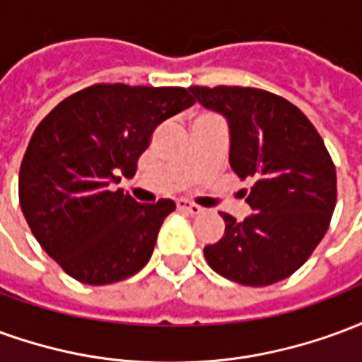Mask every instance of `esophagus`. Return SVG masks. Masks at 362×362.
Returning <instances> with one entry per match:
<instances>
[{"label":"esophagus","mask_w":362,"mask_h":362,"mask_svg":"<svg viewBox=\"0 0 362 362\" xmlns=\"http://www.w3.org/2000/svg\"><path fill=\"white\" fill-rule=\"evenodd\" d=\"M176 205H178V209H180V211H186L189 213V215H197V213L204 211V207H199V205L196 204H189V202H186V199H178Z\"/></svg>","instance_id":"obj_1"}]
</instances>
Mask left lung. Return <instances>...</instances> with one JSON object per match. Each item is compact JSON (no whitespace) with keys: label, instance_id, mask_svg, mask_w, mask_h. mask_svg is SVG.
<instances>
[{"label":"left lung","instance_id":"obj_1","mask_svg":"<svg viewBox=\"0 0 362 362\" xmlns=\"http://www.w3.org/2000/svg\"><path fill=\"white\" fill-rule=\"evenodd\" d=\"M197 103L228 126V163L240 180L250 213H228L225 235L204 248L223 277L266 287L303 266L326 235L335 207V166L310 119L283 96L248 87H189Z\"/></svg>","mask_w":362,"mask_h":362}]
</instances>
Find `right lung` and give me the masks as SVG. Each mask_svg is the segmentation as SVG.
<instances>
[{
  "instance_id": "obj_1",
  "label": "right lung",
  "mask_w": 362,
  "mask_h": 362,
  "mask_svg": "<svg viewBox=\"0 0 362 362\" xmlns=\"http://www.w3.org/2000/svg\"><path fill=\"white\" fill-rule=\"evenodd\" d=\"M192 104L182 87L95 85L67 96L38 124L21 165V209L67 275L106 285L149 262L176 205L139 204L110 186L119 174L134 176L151 134Z\"/></svg>"
}]
</instances>
